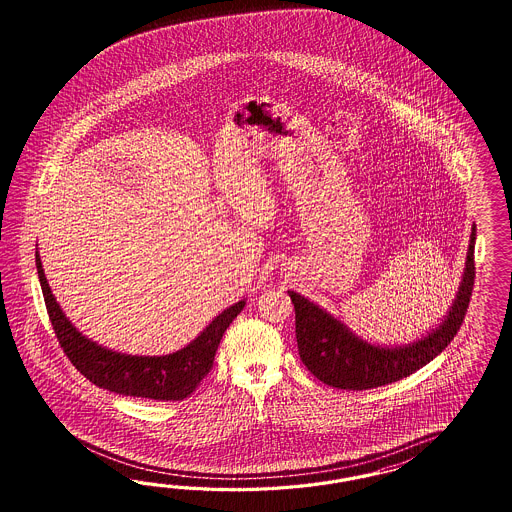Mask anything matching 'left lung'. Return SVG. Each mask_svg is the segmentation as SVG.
<instances>
[{
    "instance_id": "8db88e82",
    "label": "left lung",
    "mask_w": 512,
    "mask_h": 512,
    "mask_svg": "<svg viewBox=\"0 0 512 512\" xmlns=\"http://www.w3.org/2000/svg\"><path fill=\"white\" fill-rule=\"evenodd\" d=\"M475 240L477 227L473 225L464 274L449 313L413 343L396 347L368 343L328 311L289 291L295 304L298 355L304 366L325 385L343 390L383 387L426 366L454 340L464 323L475 281Z\"/></svg>"
}]
</instances>
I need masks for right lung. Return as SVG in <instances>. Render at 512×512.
<instances>
[{
	"label": "right lung",
	"mask_w": 512,
	"mask_h": 512,
	"mask_svg": "<svg viewBox=\"0 0 512 512\" xmlns=\"http://www.w3.org/2000/svg\"><path fill=\"white\" fill-rule=\"evenodd\" d=\"M35 266L45 296L48 317L63 353L95 387L107 388L122 396L159 402H176L187 398L199 387L204 375L212 370L219 341L233 323L234 317L246 306V300H240L231 308L221 311L195 340L176 353L163 357L124 355L82 336V332H78L65 317L60 304L52 295L39 251H35Z\"/></svg>",
	"instance_id": "obj_1"
}]
</instances>
